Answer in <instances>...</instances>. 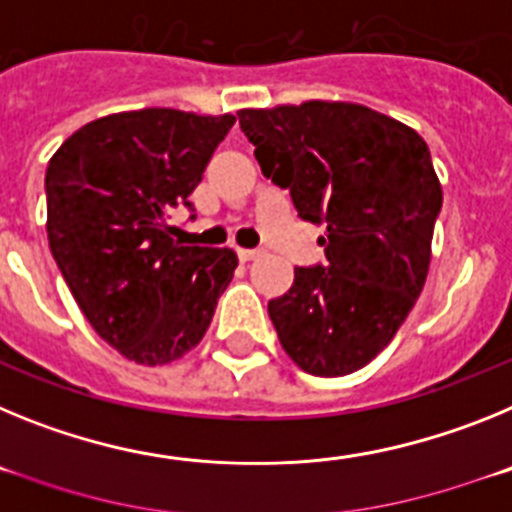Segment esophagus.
I'll return each instance as SVG.
<instances>
[{
  "instance_id": "34e87169",
  "label": "esophagus",
  "mask_w": 512,
  "mask_h": 512,
  "mask_svg": "<svg viewBox=\"0 0 512 512\" xmlns=\"http://www.w3.org/2000/svg\"><path fill=\"white\" fill-rule=\"evenodd\" d=\"M238 256H241V261L259 259V256H261V248H238Z\"/></svg>"
}]
</instances>
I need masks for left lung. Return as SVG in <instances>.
<instances>
[{"mask_svg": "<svg viewBox=\"0 0 512 512\" xmlns=\"http://www.w3.org/2000/svg\"><path fill=\"white\" fill-rule=\"evenodd\" d=\"M261 171L302 220L325 225V264L295 266L269 318L289 359L315 377L366 366L395 338L431 264L443 192L413 128L354 102L238 112Z\"/></svg>", "mask_w": 512, "mask_h": 512, "instance_id": "1", "label": "left lung"}]
</instances>
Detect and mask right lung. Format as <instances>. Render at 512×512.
I'll use <instances>...</instances> for the list:
<instances>
[{"instance_id": "obj_1", "label": "right lung", "mask_w": 512, "mask_h": 512, "mask_svg": "<svg viewBox=\"0 0 512 512\" xmlns=\"http://www.w3.org/2000/svg\"><path fill=\"white\" fill-rule=\"evenodd\" d=\"M233 115L117 112L76 130L45 171L51 253L99 338L143 366L202 341L238 256L179 246L166 223L202 182Z\"/></svg>"}]
</instances>
